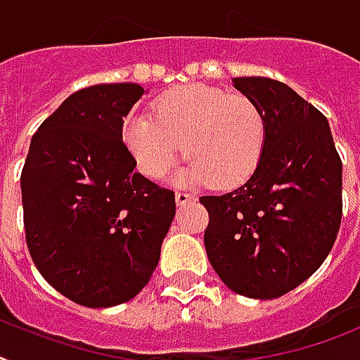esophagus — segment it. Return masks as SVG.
Listing matches in <instances>:
<instances>
[{
	"label": "esophagus",
	"mask_w": 360,
	"mask_h": 360,
	"mask_svg": "<svg viewBox=\"0 0 360 360\" xmlns=\"http://www.w3.org/2000/svg\"><path fill=\"white\" fill-rule=\"evenodd\" d=\"M174 198H176V204L178 206H184V204H189L191 200H195L191 193H186V191H176L174 193Z\"/></svg>",
	"instance_id": "1"
}]
</instances>
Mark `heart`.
I'll list each match as a JSON object with an SVG mask.
<instances>
[{
	"instance_id": "1",
	"label": "heart",
	"mask_w": 360,
	"mask_h": 360,
	"mask_svg": "<svg viewBox=\"0 0 360 360\" xmlns=\"http://www.w3.org/2000/svg\"><path fill=\"white\" fill-rule=\"evenodd\" d=\"M265 138V115L250 97L206 84L160 95L153 117H130L123 124L124 145L139 171L150 178L173 169L184 143L189 163L178 173V182L186 186L243 184L259 163Z\"/></svg>"
}]
</instances>
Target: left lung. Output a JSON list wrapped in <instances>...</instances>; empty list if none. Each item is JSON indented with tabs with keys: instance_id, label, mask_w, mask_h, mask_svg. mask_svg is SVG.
Instances as JSON below:
<instances>
[{
	"instance_id": "left-lung-1",
	"label": "left lung",
	"mask_w": 360,
	"mask_h": 360,
	"mask_svg": "<svg viewBox=\"0 0 360 360\" xmlns=\"http://www.w3.org/2000/svg\"><path fill=\"white\" fill-rule=\"evenodd\" d=\"M233 86L265 115V148L246 184L200 197L210 215L204 245L233 292L280 298L313 276L333 248L342 162L326 115L292 88L266 77H236Z\"/></svg>"
}]
</instances>
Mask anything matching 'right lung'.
Wrapping results in <instances>:
<instances>
[{"instance_id": "1", "label": "right lung", "mask_w": 360, "mask_h": 360, "mask_svg": "<svg viewBox=\"0 0 360 360\" xmlns=\"http://www.w3.org/2000/svg\"><path fill=\"white\" fill-rule=\"evenodd\" d=\"M139 84L71 94L38 127L22 171L29 254L51 287L84 307L132 300L160 261L174 219L171 189L134 171L123 120Z\"/></svg>"}]
</instances>
